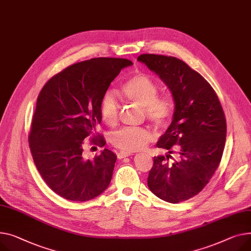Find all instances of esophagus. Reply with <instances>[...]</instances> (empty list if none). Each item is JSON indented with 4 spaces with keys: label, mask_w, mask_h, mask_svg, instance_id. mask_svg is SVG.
<instances>
[{
    "label": "esophagus",
    "mask_w": 251,
    "mask_h": 251,
    "mask_svg": "<svg viewBox=\"0 0 251 251\" xmlns=\"http://www.w3.org/2000/svg\"><path fill=\"white\" fill-rule=\"evenodd\" d=\"M130 155H132V153H131V152L121 151V152H119V153H118V158H119V159H122V158L127 157V156H130Z\"/></svg>",
    "instance_id": "obj_1"
}]
</instances>
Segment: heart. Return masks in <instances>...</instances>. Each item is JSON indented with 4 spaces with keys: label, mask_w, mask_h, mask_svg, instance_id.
I'll use <instances>...</instances> for the list:
<instances>
[{
    "label": "heart",
    "mask_w": 251,
    "mask_h": 251,
    "mask_svg": "<svg viewBox=\"0 0 251 251\" xmlns=\"http://www.w3.org/2000/svg\"><path fill=\"white\" fill-rule=\"evenodd\" d=\"M119 94L125 102L141 107L145 118L157 128L168 126L173 115V105L165 98H158L156 83L148 75L138 73L128 77ZM100 116L108 126H115L119 118V105L114 95L106 93L100 103ZM151 133L143 127H126L114 132L110 142L122 151H134L143 148L150 140Z\"/></svg>",
    "instance_id": "obj_1"
}]
</instances>
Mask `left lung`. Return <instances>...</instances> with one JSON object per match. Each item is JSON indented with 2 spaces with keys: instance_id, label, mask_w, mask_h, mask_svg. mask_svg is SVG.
<instances>
[{
  "instance_id": "8db88e82",
  "label": "left lung",
  "mask_w": 251,
  "mask_h": 251,
  "mask_svg": "<svg viewBox=\"0 0 251 251\" xmlns=\"http://www.w3.org/2000/svg\"><path fill=\"white\" fill-rule=\"evenodd\" d=\"M137 60L160 77L175 101L173 121L156 143L169 154L153 157L147 185L165 202L187 201L205 188L221 161L226 141L222 106L210 83L182 60L158 54H141ZM175 145L177 160L170 155Z\"/></svg>"
}]
</instances>
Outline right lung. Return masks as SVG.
I'll return each mask as SVG.
<instances>
[{"label": "right lung", "mask_w": 251, "mask_h": 251, "mask_svg": "<svg viewBox=\"0 0 251 251\" xmlns=\"http://www.w3.org/2000/svg\"><path fill=\"white\" fill-rule=\"evenodd\" d=\"M125 58L98 57L75 63L50 78L40 91L29 133L33 160L46 185L60 197L85 202L109 186L117 156L105 148L94 159L82 155L83 141L104 146L96 135L100 103Z\"/></svg>", "instance_id": "right-lung-1"}]
</instances>
